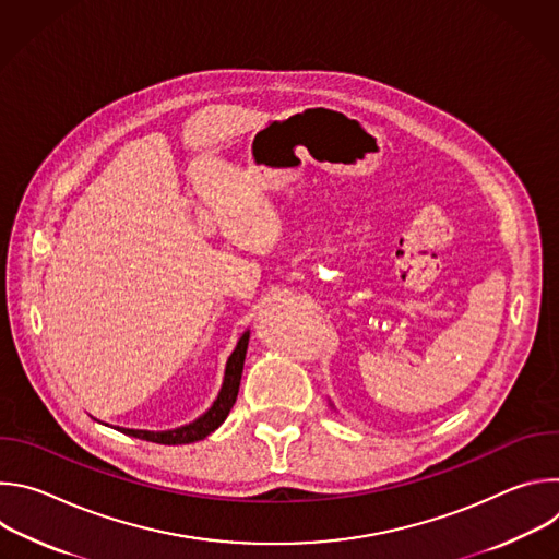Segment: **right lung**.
<instances>
[{
  "mask_svg": "<svg viewBox=\"0 0 559 559\" xmlns=\"http://www.w3.org/2000/svg\"><path fill=\"white\" fill-rule=\"evenodd\" d=\"M248 343H250V332H246L241 336L236 349L227 358L223 386H221V393L214 401V405L201 418H197L194 423H190L186 427H179V429H173V431H141V429H121V427H117V429L121 433L132 436V438L156 442V444H190V442L203 440L205 436H210L214 429H218L223 425V420L227 418L229 409L236 403L238 384H241L243 362H246V354H248Z\"/></svg>",
  "mask_w": 559,
  "mask_h": 559,
  "instance_id": "right-lung-1",
  "label": "right lung"
}]
</instances>
